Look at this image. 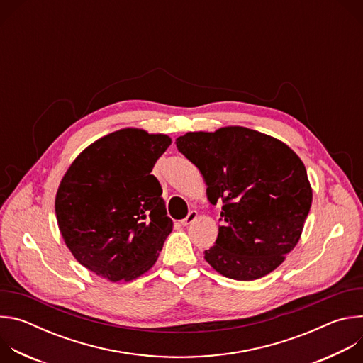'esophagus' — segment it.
I'll return each instance as SVG.
<instances>
[{
  "instance_id": "1",
  "label": "esophagus",
  "mask_w": 363,
  "mask_h": 363,
  "mask_svg": "<svg viewBox=\"0 0 363 363\" xmlns=\"http://www.w3.org/2000/svg\"><path fill=\"white\" fill-rule=\"evenodd\" d=\"M196 217H198V213H196L195 210H192V211H189V213H188V216L181 221V224L186 227V225L192 224V223L196 220Z\"/></svg>"
}]
</instances>
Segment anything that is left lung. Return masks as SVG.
Listing matches in <instances>:
<instances>
[{
    "mask_svg": "<svg viewBox=\"0 0 363 363\" xmlns=\"http://www.w3.org/2000/svg\"><path fill=\"white\" fill-rule=\"evenodd\" d=\"M175 143L202 174L210 202H224L205 260L241 281L276 270L298 242L312 205L301 160L281 140L242 126L188 132Z\"/></svg>",
    "mask_w": 363,
    "mask_h": 363,
    "instance_id": "1",
    "label": "left lung"
}]
</instances>
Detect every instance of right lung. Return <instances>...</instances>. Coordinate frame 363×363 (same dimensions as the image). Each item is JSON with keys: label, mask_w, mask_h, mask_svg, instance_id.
Wrapping results in <instances>:
<instances>
[{"label": "right lung", "mask_w": 363, "mask_h": 363, "mask_svg": "<svg viewBox=\"0 0 363 363\" xmlns=\"http://www.w3.org/2000/svg\"><path fill=\"white\" fill-rule=\"evenodd\" d=\"M171 138L121 129L87 146L56 194L63 240L76 260L111 281H130L158 260L172 231L162 188L150 172Z\"/></svg>", "instance_id": "right-lung-1"}]
</instances>
